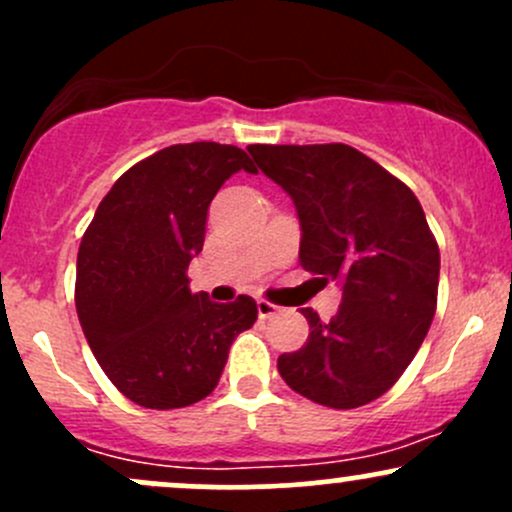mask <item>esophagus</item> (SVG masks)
<instances>
[{
  "mask_svg": "<svg viewBox=\"0 0 512 512\" xmlns=\"http://www.w3.org/2000/svg\"><path fill=\"white\" fill-rule=\"evenodd\" d=\"M279 310H281L279 305L264 301V298H260V301H257V315H260L262 320H269V317H274L276 313H279Z\"/></svg>",
  "mask_w": 512,
  "mask_h": 512,
  "instance_id": "1",
  "label": "esophagus"
}]
</instances>
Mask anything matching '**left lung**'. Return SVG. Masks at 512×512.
<instances>
[{
	"mask_svg": "<svg viewBox=\"0 0 512 512\" xmlns=\"http://www.w3.org/2000/svg\"><path fill=\"white\" fill-rule=\"evenodd\" d=\"M267 178L301 219L303 269L342 284L330 322L303 308L308 342L276 361L298 395L356 409L385 395L424 344L436 315L440 252L419 199L346 144H252Z\"/></svg>",
	"mask_w": 512,
	"mask_h": 512,
	"instance_id": "left-lung-1",
	"label": "left lung"
}]
</instances>
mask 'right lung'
I'll use <instances>...</instances> for the list:
<instances>
[{"label": "right lung", "mask_w": 512, "mask_h": 512, "mask_svg": "<svg viewBox=\"0 0 512 512\" xmlns=\"http://www.w3.org/2000/svg\"><path fill=\"white\" fill-rule=\"evenodd\" d=\"M238 170L257 173L231 144L156 151L117 178L81 238V330L110 383L139 407L180 409L211 395L233 339L255 325L250 296L214 303L187 286L211 199Z\"/></svg>", "instance_id": "add662e5"}]
</instances>
